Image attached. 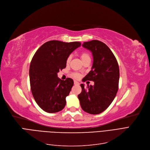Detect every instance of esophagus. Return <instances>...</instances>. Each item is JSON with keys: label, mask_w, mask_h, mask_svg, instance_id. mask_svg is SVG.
<instances>
[{"label": "esophagus", "mask_w": 150, "mask_h": 150, "mask_svg": "<svg viewBox=\"0 0 150 150\" xmlns=\"http://www.w3.org/2000/svg\"><path fill=\"white\" fill-rule=\"evenodd\" d=\"M80 83H79L78 82V81H74V85H79Z\"/></svg>", "instance_id": "esophagus-1"}]
</instances>
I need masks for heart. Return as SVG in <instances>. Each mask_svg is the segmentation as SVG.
I'll return each instance as SVG.
<instances>
[{"label":"heart","instance_id":"heart-1","mask_svg":"<svg viewBox=\"0 0 150 150\" xmlns=\"http://www.w3.org/2000/svg\"><path fill=\"white\" fill-rule=\"evenodd\" d=\"M80 57H81V59L82 61H83L86 59H90V55L89 53L87 52H82L80 54ZM71 59V55H69V56L67 57V60H66L67 64H69V63L70 62ZM71 76L75 79H79L80 77V75L79 74H77V73H73L71 74Z\"/></svg>","mask_w":150,"mask_h":150}]
</instances>
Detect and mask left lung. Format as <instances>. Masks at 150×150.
Here are the masks:
<instances>
[{"mask_svg": "<svg viewBox=\"0 0 150 150\" xmlns=\"http://www.w3.org/2000/svg\"><path fill=\"white\" fill-rule=\"evenodd\" d=\"M82 46L90 50L93 57L91 70L83 81H93V86L81 84L78 95L82 109L91 114H98L112 103L117 93L119 68L117 61L108 46L98 40L85 42Z\"/></svg>", "mask_w": 150, "mask_h": 150, "instance_id": "8db88e82", "label": "left lung"}]
</instances>
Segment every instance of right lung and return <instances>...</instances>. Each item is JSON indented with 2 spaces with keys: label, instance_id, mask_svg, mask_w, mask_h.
Listing matches in <instances>:
<instances>
[{
  "label": "right lung",
  "instance_id": "right-lung-1",
  "mask_svg": "<svg viewBox=\"0 0 150 150\" xmlns=\"http://www.w3.org/2000/svg\"><path fill=\"white\" fill-rule=\"evenodd\" d=\"M80 46V42L50 41L42 44L33 57L29 71L31 90L44 111L55 113L64 108L74 80H60L57 73L66 67L67 59Z\"/></svg>",
  "mask_w": 150,
  "mask_h": 150
}]
</instances>
